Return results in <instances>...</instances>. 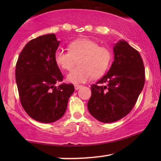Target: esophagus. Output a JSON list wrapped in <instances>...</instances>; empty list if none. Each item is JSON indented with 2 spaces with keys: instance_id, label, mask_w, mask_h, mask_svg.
<instances>
[{
  "instance_id": "34e87169",
  "label": "esophagus",
  "mask_w": 161,
  "mask_h": 161,
  "mask_svg": "<svg viewBox=\"0 0 161 161\" xmlns=\"http://www.w3.org/2000/svg\"><path fill=\"white\" fill-rule=\"evenodd\" d=\"M74 86H75V89L78 90L79 89H80V88L82 87V86H81V85H75Z\"/></svg>"
}]
</instances>
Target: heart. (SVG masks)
Returning <instances> with one entry per match:
<instances>
[{"instance_id":"1","label":"heart","mask_w":161,"mask_h":161,"mask_svg":"<svg viewBox=\"0 0 161 161\" xmlns=\"http://www.w3.org/2000/svg\"><path fill=\"white\" fill-rule=\"evenodd\" d=\"M111 52L108 48L99 46L89 39H78L69 45V50L58 48L55 53V61L64 70H70L79 60V67L67 75V80L73 84L84 83L98 78L106 72L111 64Z\"/></svg>"}]
</instances>
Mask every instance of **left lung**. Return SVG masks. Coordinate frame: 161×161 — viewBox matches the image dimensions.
I'll return each instance as SVG.
<instances>
[{"mask_svg": "<svg viewBox=\"0 0 161 161\" xmlns=\"http://www.w3.org/2000/svg\"><path fill=\"white\" fill-rule=\"evenodd\" d=\"M114 61L96 84L87 106L96 119L111 123L122 119L135 105L145 82V71L139 53L126 41L114 46ZM104 84V85H102Z\"/></svg>", "mask_w": 161, "mask_h": 161, "instance_id": "8db88e82", "label": "left lung"}]
</instances>
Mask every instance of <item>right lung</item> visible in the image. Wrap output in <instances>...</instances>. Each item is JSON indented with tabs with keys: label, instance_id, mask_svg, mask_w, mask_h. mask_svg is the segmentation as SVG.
<instances>
[{
	"label": "right lung",
	"instance_id": "obj_1",
	"mask_svg": "<svg viewBox=\"0 0 161 161\" xmlns=\"http://www.w3.org/2000/svg\"><path fill=\"white\" fill-rule=\"evenodd\" d=\"M59 43L55 34L36 37L26 44L16 64L15 78L22 106L30 117L43 123L62 117L75 91L72 84L56 86L64 78L55 61Z\"/></svg>",
	"mask_w": 161,
	"mask_h": 161
}]
</instances>
